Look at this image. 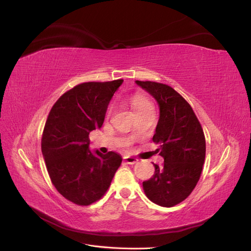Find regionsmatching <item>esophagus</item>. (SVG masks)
<instances>
[{"label": "esophagus", "mask_w": 251, "mask_h": 251, "mask_svg": "<svg viewBox=\"0 0 251 251\" xmlns=\"http://www.w3.org/2000/svg\"><path fill=\"white\" fill-rule=\"evenodd\" d=\"M124 161H125L126 164H135L136 162L138 161V159H136V158H134V157L126 156V157H124Z\"/></svg>", "instance_id": "34e87169"}]
</instances>
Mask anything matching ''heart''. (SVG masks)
<instances>
[{"instance_id": "heart-1", "label": "heart", "mask_w": 251, "mask_h": 251, "mask_svg": "<svg viewBox=\"0 0 251 251\" xmlns=\"http://www.w3.org/2000/svg\"><path fill=\"white\" fill-rule=\"evenodd\" d=\"M131 104H132V107H133V109H134V111L136 113L141 112V111L146 110V109H148L150 107H153L149 98L147 96L142 95V94H136V95H134L132 97V100H131ZM112 110H113V108L110 107L109 110H108V113H107L108 115H110V114L112 113Z\"/></svg>"}]
</instances>
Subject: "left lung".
I'll list each match as a JSON object with an SVG mask.
<instances>
[{
  "instance_id": "1",
  "label": "left lung",
  "mask_w": 251,
  "mask_h": 251,
  "mask_svg": "<svg viewBox=\"0 0 251 251\" xmlns=\"http://www.w3.org/2000/svg\"><path fill=\"white\" fill-rule=\"evenodd\" d=\"M155 97L160 109L153 141L159 144L162 166L154 164L153 177L142 182L144 194L155 204L173 207L194 191L200 179L206 143L193 108L176 90L156 81L136 80Z\"/></svg>"
}]
</instances>
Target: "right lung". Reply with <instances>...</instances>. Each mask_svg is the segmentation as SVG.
I'll list each match as a JSON object with an SVG mask.
<instances>
[{
  "label": "right lung",
  "instance_id": "right-lung-1",
  "mask_svg": "<svg viewBox=\"0 0 251 251\" xmlns=\"http://www.w3.org/2000/svg\"><path fill=\"white\" fill-rule=\"evenodd\" d=\"M124 79L82 82L53 104L42 135V153L52 184L64 198L88 206L107 193L123 159L95 155L89 134L101 127L108 104Z\"/></svg>",
  "mask_w": 251,
  "mask_h": 251
}]
</instances>
